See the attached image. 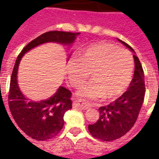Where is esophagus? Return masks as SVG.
<instances>
[{
  "mask_svg": "<svg viewBox=\"0 0 159 159\" xmlns=\"http://www.w3.org/2000/svg\"><path fill=\"white\" fill-rule=\"evenodd\" d=\"M73 105H74V107L79 108L81 110H87V109L89 108V104L86 101H84V100L75 101V102H73Z\"/></svg>",
  "mask_w": 159,
  "mask_h": 159,
  "instance_id": "1",
  "label": "esophagus"
}]
</instances>
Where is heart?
<instances>
[{"instance_id":"obj_1","label":"heart","mask_w":159,"mask_h":159,"mask_svg":"<svg viewBox=\"0 0 159 159\" xmlns=\"http://www.w3.org/2000/svg\"><path fill=\"white\" fill-rule=\"evenodd\" d=\"M70 84L78 88L89 77L92 82L78 90L82 98L111 99L120 96L132 79L134 60L131 54L110 43L89 45L67 62Z\"/></svg>"}]
</instances>
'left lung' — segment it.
Listing matches in <instances>:
<instances>
[{"mask_svg":"<svg viewBox=\"0 0 159 159\" xmlns=\"http://www.w3.org/2000/svg\"><path fill=\"white\" fill-rule=\"evenodd\" d=\"M131 51L129 44L119 40ZM135 70L128 89L114 102L100 107V116L95 124L89 125L92 137L102 141H113L123 137L133 127L138 119L144 99L145 84L143 67L139 57L133 56Z\"/></svg>","mask_w":159,"mask_h":159,"instance_id":"1","label":"left lung"}]
</instances>
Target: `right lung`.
<instances>
[{"label": "right lung", "instance_id": "1", "mask_svg": "<svg viewBox=\"0 0 159 159\" xmlns=\"http://www.w3.org/2000/svg\"><path fill=\"white\" fill-rule=\"evenodd\" d=\"M79 34L78 32L48 31L28 43L17 57L10 79L8 106L16 125L31 139L45 141L55 138L61 131L64 125V113L72 108V93L64 87H60L57 93L47 100L30 101L20 92L17 84V70L20 59L26 52L43 43L56 42L70 45Z\"/></svg>", "mask_w": 159, "mask_h": 159}]
</instances>
